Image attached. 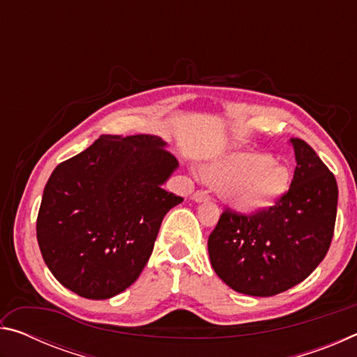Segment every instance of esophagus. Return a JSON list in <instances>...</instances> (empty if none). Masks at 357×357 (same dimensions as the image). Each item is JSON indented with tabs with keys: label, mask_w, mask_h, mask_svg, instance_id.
<instances>
[{
	"label": "esophagus",
	"mask_w": 357,
	"mask_h": 357,
	"mask_svg": "<svg viewBox=\"0 0 357 357\" xmlns=\"http://www.w3.org/2000/svg\"><path fill=\"white\" fill-rule=\"evenodd\" d=\"M208 200H209V195L203 190H198L192 195V202H195V203H203V202H208Z\"/></svg>",
	"instance_id": "34e87169"
}]
</instances>
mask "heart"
<instances>
[{"instance_id":"obj_1","label":"heart","mask_w":357,"mask_h":357,"mask_svg":"<svg viewBox=\"0 0 357 357\" xmlns=\"http://www.w3.org/2000/svg\"><path fill=\"white\" fill-rule=\"evenodd\" d=\"M202 178L234 213L253 215L274 208L291 187L287 165L261 151H238L208 162Z\"/></svg>"}]
</instances>
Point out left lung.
<instances>
[{"label":"left lung","mask_w":357,"mask_h":357,"mask_svg":"<svg viewBox=\"0 0 357 357\" xmlns=\"http://www.w3.org/2000/svg\"><path fill=\"white\" fill-rule=\"evenodd\" d=\"M296 170L274 208L253 215L225 211L209 234L211 266L234 291L268 298L307 279L334 236L338 187L309 144L289 138Z\"/></svg>","instance_id":"left-lung-1"}]
</instances>
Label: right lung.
Segmentation results:
<instances>
[{
  "label": "right lung",
  "instance_id": "add662e5",
  "mask_svg": "<svg viewBox=\"0 0 357 357\" xmlns=\"http://www.w3.org/2000/svg\"><path fill=\"white\" fill-rule=\"evenodd\" d=\"M155 135H102L53 170L36 223L55 279L86 299H110L142 274L165 214L178 160Z\"/></svg>",
  "mask_w": 357,
  "mask_h": 357
}]
</instances>
